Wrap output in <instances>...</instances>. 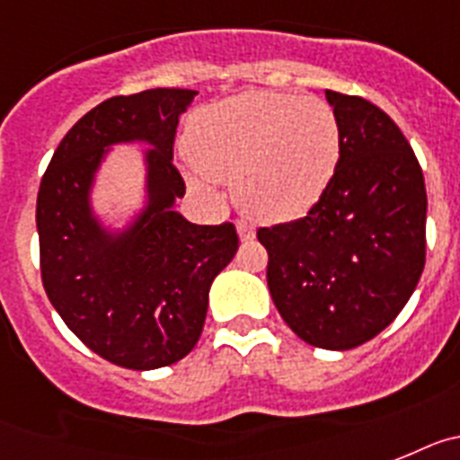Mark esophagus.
<instances>
[{
  "instance_id": "34e87169",
  "label": "esophagus",
  "mask_w": 460,
  "mask_h": 460,
  "mask_svg": "<svg viewBox=\"0 0 460 460\" xmlns=\"http://www.w3.org/2000/svg\"><path fill=\"white\" fill-rule=\"evenodd\" d=\"M235 231H238V238H241L243 243L254 241V235H257V231H254L252 226L247 225V222H238V225H235Z\"/></svg>"
}]
</instances>
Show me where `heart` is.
<instances>
[{"label": "heart", "mask_w": 460, "mask_h": 460, "mask_svg": "<svg viewBox=\"0 0 460 460\" xmlns=\"http://www.w3.org/2000/svg\"><path fill=\"white\" fill-rule=\"evenodd\" d=\"M185 146L194 162L191 187L210 191L213 181L231 182L250 217L282 225L324 197L341 164L342 131L322 99L254 90L199 109Z\"/></svg>", "instance_id": "b5f03b06"}]
</instances>
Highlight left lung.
<instances>
[{
	"label": "left lung",
	"instance_id": "8db88e82",
	"mask_svg": "<svg viewBox=\"0 0 460 460\" xmlns=\"http://www.w3.org/2000/svg\"><path fill=\"white\" fill-rule=\"evenodd\" d=\"M342 155L305 217L259 229L270 296L307 345L368 342L410 301L426 261V185L412 147L375 103L326 90Z\"/></svg>",
	"mask_w": 460,
	"mask_h": 460
}]
</instances>
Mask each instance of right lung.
<instances>
[{
	"mask_svg": "<svg viewBox=\"0 0 460 460\" xmlns=\"http://www.w3.org/2000/svg\"><path fill=\"white\" fill-rule=\"evenodd\" d=\"M197 94L155 87L99 103L66 131L39 187L48 298L94 354L122 368H162L194 349L210 285L238 250L234 225H191L175 210L185 197L175 129ZM118 145L144 147V199L111 220L93 191Z\"/></svg>",
	"mask_w": 460,
	"mask_h": 460,
	"instance_id": "obj_1",
	"label": "right lung"
}]
</instances>
